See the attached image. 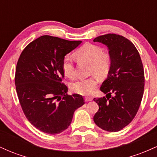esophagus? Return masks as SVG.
<instances>
[{"instance_id": "34e87169", "label": "esophagus", "mask_w": 157, "mask_h": 157, "mask_svg": "<svg viewBox=\"0 0 157 157\" xmlns=\"http://www.w3.org/2000/svg\"><path fill=\"white\" fill-rule=\"evenodd\" d=\"M92 100H93V98L91 97H85V100H86V102L91 101Z\"/></svg>"}]
</instances>
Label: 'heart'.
<instances>
[{
    "instance_id": "heart-1",
    "label": "heart",
    "mask_w": 157,
    "mask_h": 157,
    "mask_svg": "<svg viewBox=\"0 0 157 157\" xmlns=\"http://www.w3.org/2000/svg\"><path fill=\"white\" fill-rule=\"evenodd\" d=\"M77 60L84 61L91 64V73L100 77L106 76L111 66V57L108 52H103L100 46L92 44H86L77 49L75 53ZM64 75L69 78L75 77V66L70 57H64L62 63ZM98 80L95 77L87 79H80L71 85L74 92L81 95H89L96 88Z\"/></svg>"
}]
</instances>
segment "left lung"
Listing matches in <instances>:
<instances>
[{
  "mask_svg": "<svg viewBox=\"0 0 157 157\" xmlns=\"http://www.w3.org/2000/svg\"><path fill=\"white\" fill-rule=\"evenodd\" d=\"M94 42L107 46L111 57L108 77L100 87L106 97L94 99L99 105L94 121L102 130L116 132L132 121L141 104L145 86L143 65L136 48L123 36L107 34Z\"/></svg>",
  "mask_w": 157,
  "mask_h": 157,
  "instance_id": "obj_1",
  "label": "left lung"
}]
</instances>
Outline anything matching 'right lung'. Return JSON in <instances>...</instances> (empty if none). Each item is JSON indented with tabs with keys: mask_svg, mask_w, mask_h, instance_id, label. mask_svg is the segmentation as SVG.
Listing matches in <instances>:
<instances>
[{
	"mask_svg": "<svg viewBox=\"0 0 157 157\" xmlns=\"http://www.w3.org/2000/svg\"><path fill=\"white\" fill-rule=\"evenodd\" d=\"M82 41L44 35L23 50L16 66L17 97L27 120L42 132L57 134L67 129L75 110L85 103L80 94L68 95L62 63Z\"/></svg>",
	"mask_w": 157,
	"mask_h": 157,
	"instance_id": "add662e5",
	"label": "right lung"
}]
</instances>
